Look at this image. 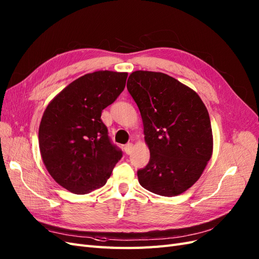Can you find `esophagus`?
<instances>
[{"mask_svg": "<svg viewBox=\"0 0 259 259\" xmlns=\"http://www.w3.org/2000/svg\"><path fill=\"white\" fill-rule=\"evenodd\" d=\"M132 150H133V144L132 143H128V144L124 146V151L126 154H130L132 152Z\"/></svg>", "mask_w": 259, "mask_h": 259, "instance_id": "34e87169", "label": "esophagus"}]
</instances>
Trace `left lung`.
Segmentation results:
<instances>
[{
	"label": "left lung",
	"instance_id": "1",
	"mask_svg": "<svg viewBox=\"0 0 259 259\" xmlns=\"http://www.w3.org/2000/svg\"><path fill=\"white\" fill-rule=\"evenodd\" d=\"M127 91L142 114L150 160L137 170L145 189L175 197L197 182L213 152L207 109L199 95L162 72L135 71Z\"/></svg>",
	"mask_w": 259,
	"mask_h": 259
}]
</instances>
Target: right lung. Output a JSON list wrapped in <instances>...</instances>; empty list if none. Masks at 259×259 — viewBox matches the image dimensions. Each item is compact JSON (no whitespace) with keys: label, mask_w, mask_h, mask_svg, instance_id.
<instances>
[{"label":"right lung","mask_w":259,"mask_h":259,"mask_svg":"<svg viewBox=\"0 0 259 259\" xmlns=\"http://www.w3.org/2000/svg\"><path fill=\"white\" fill-rule=\"evenodd\" d=\"M126 79V72L88 73L46 107L38 128L41 156L55 182L70 192L85 194L103 187L121 160L101 112L119 97Z\"/></svg>","instance_id":"obj_1"}]
</instances>
